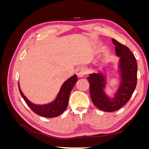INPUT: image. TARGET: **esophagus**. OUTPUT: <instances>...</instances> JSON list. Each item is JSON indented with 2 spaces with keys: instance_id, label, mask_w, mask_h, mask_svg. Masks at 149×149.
<instances>
[{
  "instance_id": "esophagus-1",
  "label": "esophagus",
  "mask_w": 149,
  "mask_h": 149,
  "mask_svg": "<svg viewBox=\"0 0 149 149\" xmlns=\"http://www.w3.org/2000/svg\"><path fill=\"white\" fill-rule=\"evenodd\" d=\"M86 73V70L83 66H79L76 70V74L79 78H83Z\"/></svg>"
}]
</instances>
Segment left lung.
<instances>
[{
  "mask_svg": "<svg viewBox=\"0 0 149 149\" xmlns=\"http://www.w3.org/2000/svg\"><path fill=\"white\" fill-rule=\"evenodd\" d=\"M115 47L116 55L119 58L118 69L120 84L113 97L106 93V75L101 72L89 74L87 79L89 83V93L94 106L105 112L119 109L127 103L137 85V64L136 58L128 47L112 39Z\"/></svg>",
  "mask_w": 149,
  "mask_h": 149,
  "instance_id": "obj_1",
  "label": "left lung"
}]
</instances>
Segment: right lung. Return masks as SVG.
<instances>
[{"mask_svg": "<svg viewBox=\"0 0 149 149\" xmlns=\"http://www.w3.org/2000/svg\"><path fill=\"white\" fill-rule=\"evenodd\" d=\"M77 81V76L76 74L72 76L62 84L55 100L45 104H36L30 101L22 93L19 83V88L22 97H23L26 104L35 114L45 118H52L61 115L66 109L68 104L70 93Z\"/></svg>", "mask_w": 149, "mask_h": 149, "instance_id": "obj_1", "label": "right lung"}]
</instances>
